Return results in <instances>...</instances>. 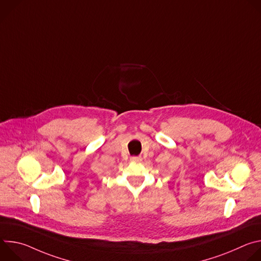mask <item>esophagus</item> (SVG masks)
Instances as JSON below:
<instances>
[{
	"label": "esophagus",
	"instance_id": "esophagus-1",
	"mask_svg": "<svg viewBox=\"0 0 261 261\" xmlns=\"http://www.w3.org/2000/svg\"><path fill=\"white\" fill-rule=\"evenodd\" d=\"M130 160H131V161H133V162H140L142 159H141V157H140V156H138V157H131V158H130Z\"/></svg>",
	"mask_w": 261,
	"mask_h": 261
}]
</instances>
